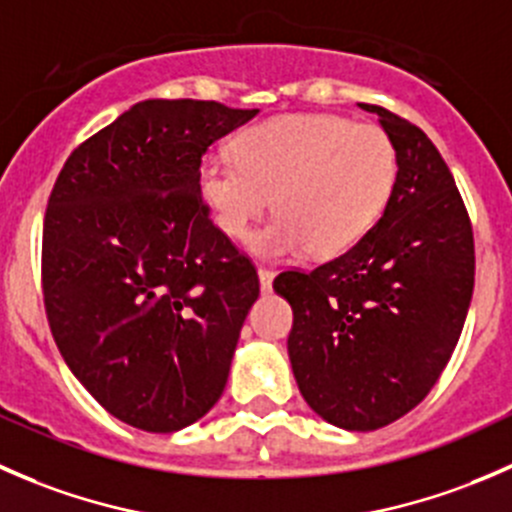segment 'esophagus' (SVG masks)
I'll return each mask as SVG.
<instances>
[{"instance_id": "esophagus-1", "label": "esophagus", "mask_w": 512, "mask_h": 512, "mask_svg": "<svg viewBox=\"0 0 512 512\" xmlns=\"http://www.w3.org/2000/svg\"><path fill=\"white\" fill-rule=\"evenodd\" d=\"M257 275H260V287L265 289V292H270L272 280H275V272L267 270V267H260V270H257Z\"/></svg>"}]
</instances>
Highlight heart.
I'll return each instance as SVG.
<instances>
[{"instance_id":"b5f03b06","label":"heart","mask_w":512,"mask_h":512,"mask_svg":"<svg viewBox=\"0 0 512 512\" xmlns=\"http://www.w3.org/2000/svg\"><path fill=\"white\" fill-rule=\"evenodd\" d=\"M232 153L235 160H205L200 195L232 240L250 235L272 198L277 215L250 237V252L262 260L347 252L381 218L399 173L384 128L327 113L255 123Z\"/></svg>"}]
</instances>
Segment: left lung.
<instances>
[{
    "label": "left lung",
    "instance_id": "1",
    "mask_svg": "<svg viewBox=\"0 0 512 512\" xmlns=\"http://www.w3.org/2000/svg\"><path fill=\"white\" fill-rule=\"evenodd\" d=\"M396 148L379 223L312 272L275 277L292 304L289 361L304 401L347 431L409 414L446 369L476 282L473 227L446 160L421 128L371 103Z\"/></svg>",
    "mask_w": 512,
    "mask_h": 512
}]
</instances>
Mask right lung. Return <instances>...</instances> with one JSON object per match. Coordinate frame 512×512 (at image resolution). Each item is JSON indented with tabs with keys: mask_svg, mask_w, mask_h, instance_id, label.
<instances>
[{
	"mask_svg": "<svg viewBox=\"0 0 512 512\" xmlns=\"http://www.w3.org/2000/svg\"><path fill=\"white\" fill-rule=\"evenodd\" d=\"M257 108L141 101L81 143L49 195L41 287L66 366L111 416L173 433L218 404L257 270L210 220L198 175Z\"/></svg>",
	"mask_w": 512,
	"mask_h": 512,
	"instance_id": "right-lung-1",
	"label": "right lung"
}]
</instances>
